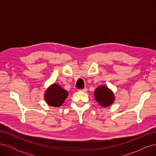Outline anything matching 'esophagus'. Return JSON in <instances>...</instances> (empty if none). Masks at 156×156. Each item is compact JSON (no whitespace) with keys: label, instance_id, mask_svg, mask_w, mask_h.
<instances>
[{"label":"esophagus","instance_id":"34e87169","mask_svg":"<svg viewBox=\"0 0 156 156\" xmlns=\"http://www.w3.org/2000/svg\"><path fill=\"white\" fill-rule=\"evenodd\" d=\"M79 92H86L87 91V88H84L83 89H81V90H79Z\"/></svg>","mask_w":156,"mask_h":156}]
</instances>
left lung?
Segmentation results:
<instances>
[{"label": "left lung", "mask_w": 156, "mask_h": 156, "mask_svg": "<svg viewBox=\"0 0 156 156\" xmlns=\"http://www.w3.org/2000/svg\"><path fill=\"white\" fill-rule=\"evenodd\" d=\"M94 97L100 105L104 107L111 105L115 101L114 94L106 86L98 87L94 91Z\"/></svg>", "instance_id": "obj_1"}]
</instances>
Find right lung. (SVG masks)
<instances>
[{
  "mask_svg": "<svg viewBox=\"0 0 156 156\" xmlns=\"http://www.w3.org/2000/svg\"><path fill=\"white\" fill-rule=\"evenodd\" d=\"M68 93L60 85L53 84L45 93V100L48 104L53 107H60L64 102Z\"/></svg>",
  "mask_w": 156,
  "mask_h": 156,
  "instance_id": "right-lung-1",
  "label": "right lung"
}]
</instances>
